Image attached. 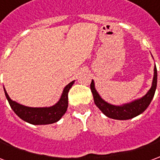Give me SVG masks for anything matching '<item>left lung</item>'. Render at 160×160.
Segmentation results:
<instances>
[{"mask_svg":"<svg viewBox=\"0 0 160 160\" xmlns=\"http://www.w3.org/2000/svg\"><path fill=\"white\" fill-rule=\"evenodd\" d=\"M153 71L154 72H153L152 87L147 94L140 98L134 99V101L121 105H114L104 100L96 90L95 84L92 80L91 83V90L93 95L94 103L107 118L116 119V120H128L137 117L147 110V108L149 106L152 98L154 96L156 87H157V76H158L156 65L154 66Z\"/></svg>","mask_w":160,"mask_h":160,"instance_id":"8db88e82","label":"left lung"}]
</instances>
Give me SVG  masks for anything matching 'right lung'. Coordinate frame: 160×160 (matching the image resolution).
<instances>
[{"instance_id":"right-lung-1","label":"right lung","mask_w":160,"mask_h":160,"mask_svg":"<svg viewBox=\"0 0 160 160\" xmlns=\"http://www.w3.org/2000/svg\"><path fill=\"white\" fill-rule=\"evenodd\" d=\"M74 80L64 87L59 101L49 107H28L12 100L4 88L5 95L12 110L19 118L33 125H45L56 122L66 113L68 106V94Z\"/></svg>"}]
</instances>
